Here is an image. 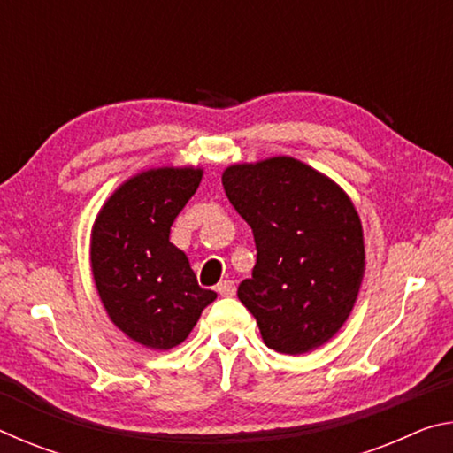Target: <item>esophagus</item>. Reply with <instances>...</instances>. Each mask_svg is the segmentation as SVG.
Segmentation results:
<instances>
[{"instance_id": "1", "label": "esophagus", "mask_w": 453, "mask_h": 453, "mask_svg": "<svg viewBox=\"0 0 453 453\" xmlns=\"http://www.w3.org/2000/svg\"><path fill=\"white\" fill-rule=\"evenodd\" d=\"M218 294L224 297H232L235 296V281L234 280H224L218 283Z\"/></svg>"}]
</instances>
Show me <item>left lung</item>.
Wrapping results in <instances>:
<instances>
[{
	"label": "left lung",
	"instance_id": "1",
	"mask_svg": "<svg viewBox=\"0 0 453 453\" xmlns=\"http://www.w3.org/2000/svg\"><path fill=\"white\" fill-rule=\"evenodd\" d=\"M221 183L254 232L257 262L237 297L264 343L289 356L324 346L349 318L365 272L351 197L289 156L227 165Z\"/></svg>",
	"mask_w": 453,
	"mask_h": 453
}]
</instances>
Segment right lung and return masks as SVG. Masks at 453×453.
<instances>
[{
	"label": "right lung",
	"instance_id": "1",
	"mask_svg": "<svg viewBox=\"0 0 453 453\" xmlns=\"http://www.w3.org/2000/svg\"><path fill=\"white\" fill-rule=\"evenodd\" d=\"M199 165L150 167L119 183L91 226L89 264L111 324L150 349L186 340L218 294L197 286L188 256L170 242L196 194Z\"/></svg>",
	"mask_w": 453,
	"mask_h": 453
}]
</instances>
